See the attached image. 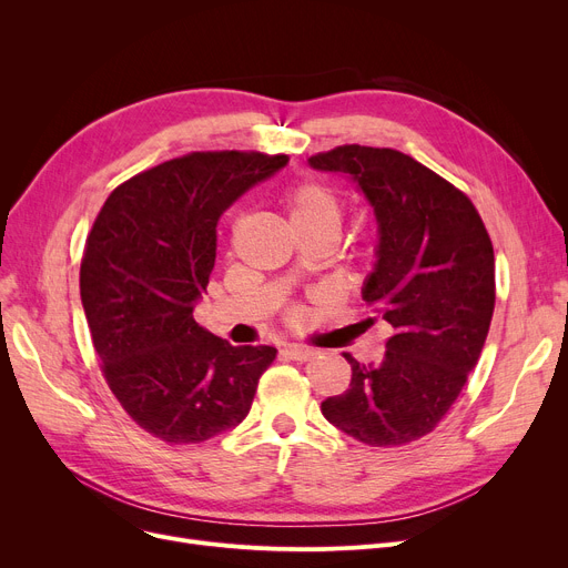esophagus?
Here are the masks:
<instances>
[{
	"instance_id": "1",
	"label": "esophagus",
	"mask_w": 568,
	"mask_h": 568,
	"mask_svg": "<svg viewBox=\"0 0 568 568\" xmlns=\"http://www.w3.org/2000/svg\"><path fill=\"white\" fill-rule=\"evenodd\" d=\"M283 354L287 356V359H294V362H308L317 352L311 347H302V345H285Z\"/></svg>"
}]
</instances>
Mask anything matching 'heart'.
Returning a JSON list of instances; mask_svg holds the SVG:
<instances>
[{"label": "heart", "instance_id": "obj_1", "mask_svg": "<svg viewBox=\"0 0 568 568\" xmlns=\"http://www.w3.org/2000/svg\"><path fill=\"white\" fill-rule=\"evenodd\" d=\"M285 209L292 230L302 227H329L341 230L343 206L334 191L320 184H300L292 186L285 197Z\"/></svg>", "mask_w": 568, "mask_h": 568}]
</instances>
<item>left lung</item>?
<instances>
[{"mask_svg":"<svg viewBox=\"0 0 568 568\" xmlns=\"http://www.w3.org/2000/svg\"><path fill=\"white\" fill-rule=\"evenodd\" d=\"M345 174L373 209L377 246L364 302L394 326L377 364L352 366L324 419L371 446L430 433L479 362L495 308V255L465 193L396 149L345 144L308 159Z\"/></svg>","mask_w":568,"mask_h":568,"instance_id":"obj_1","label":"left lung"}]
</instances>
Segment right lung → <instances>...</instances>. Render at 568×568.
<instances>
[{
	"label": "right lung",
	"mask_w": 568,
	"mask_h": 568,
	"mask_svg": "<svg viewBox=\"0 0 568 568\" xmlns=\"http://www.w3.org/2000/svg\"><path fill=\"white\" fill-rule=\"evenodd\" d=\"M287 156L195 152L131 176L87 236L80 296L108 386L131 419L170 444L246 419L276 347L209 334L193 317L216 262V225Z\"/></svg>",
	"instance_id": "right-lung-1"
}]
</instances>
